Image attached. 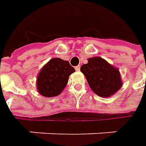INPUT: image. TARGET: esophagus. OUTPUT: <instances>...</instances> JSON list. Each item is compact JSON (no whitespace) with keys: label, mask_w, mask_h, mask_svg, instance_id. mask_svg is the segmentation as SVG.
Here are the masks:
<instances>
[{"label":"esophagus","mask_w":146,"mask_h":146,"mask_svg":"<svg viewBox=\"0 0 146 146\" xmlns=\"http://www.w3.org/2000/svg\"><path fill=\"white\" fill-rule=\"evenodd\" d=\"M75 68H76V70H80V66H76Z\"/></svg>","instance_id":"obj_1"}]
</instances>
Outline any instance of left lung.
Here are the masks:
<instances>
[{"label": "left lung", "mask_w": 146, "mask_h": 146, "mask_svg": "<svg viewBox=\"0 0 146 146\" xmlns=\"http://www.w3.org/2000/svg\"><path fill=\"white\" fill-rule=\"evenodd\" d=\"M87 64L80 67L89 87L101 97H110L122 86L120 74L117 68L109 64L105 59L94 57L88 60Z\"/></svg>", "instance_id": "left-lung-1"}]
</instances>
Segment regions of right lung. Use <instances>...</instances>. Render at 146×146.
<instances>
[{
    "instance_id": "obj_1",
    "label": "right lung",
    "mask_w": 146,
    "mask_h": 146,
    "mask_svg": "<svg viewBox=\"0 0 146 146\" xmlns=\"http://www.w3.org/2000/svg\"><path fill=\"white\" fill-rule=\"evenodd\" d=\"M75 72L68 61L61 58L49 60L37 77L38 92L44 97L58 96L66 87L70 74Z\"/></svg>"
}]
</instances>
